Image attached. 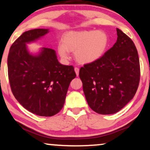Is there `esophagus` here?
Listing matches in <instances>:
<instances>
[{
	"instance_id": "obj_1",
	"label": "esophagus",
	"mask_w": 150,
	"mask_h": 150,
	"mask_svg": "<svg viewBox=\"0 0 150 150\" xmlns=\"http://www.w3.org/2000/svg\"><path fill=\"white\" fill-rule=\"evenodd\" d=\"M75 73H76V75H77V76H78L79 75V69H78V68L77 67H75Z\"/></svg>"
}]
</instances>
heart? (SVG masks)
Instances as JSON below:
<instances>
[{"mask_svg":"<svg viewBox=\"0 0 150 150\" xmlns=\"http://www.w3.org/2000/svg\"><path fill=\"white\" fill-rule=\"evenodd\" d=\"M108 44V36L101 30L71 31L63 35L62 43L58 45L57 51L65 59L69 58V52H75L77 62L90 64L103 56Z\"/></svg>","mask_w":150,"mask_h":150,"instance_id":"1","label":"heart"}]
</instances>
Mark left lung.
<instances>
[{"mask_svg":"<svg viewBox=\"0 0 150 150\" xmlns=\"http://www.w3.org/2000/svg\"><path fill=\"white\" fill-rule=\"evenodd\" d=\"M117 41L97 61L85 64L79 75L86 101L100 114L117 113L136 94L140 81L139 58L133 41L118 28Z\"/></svg>","mask_w":150,"mask_h":150,"instance_id":"1","label":"left lung"}]
</instances>
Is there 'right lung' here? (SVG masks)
Returning a JSON list of instances; mask_svg holds the SVG:
<instances>
[{"label":"right lung","mask_w":150,"mask_h":150,"mask_svg":"<svg viewBox=\"0 0 150 150\" xmlns=\"http://www.w3.org/2000/svg\"><path fill=\"white\" fill-rule=\"evenodd\" d=\"M49 33L48 29L25 32L9 49L7 69L13 95L25 109L40 116H52L64 107L68 88L76 77L73 66L60 64L52 48L32 54L27 43Z\"/></svg>","instance_id":"1"}]
</instances>
